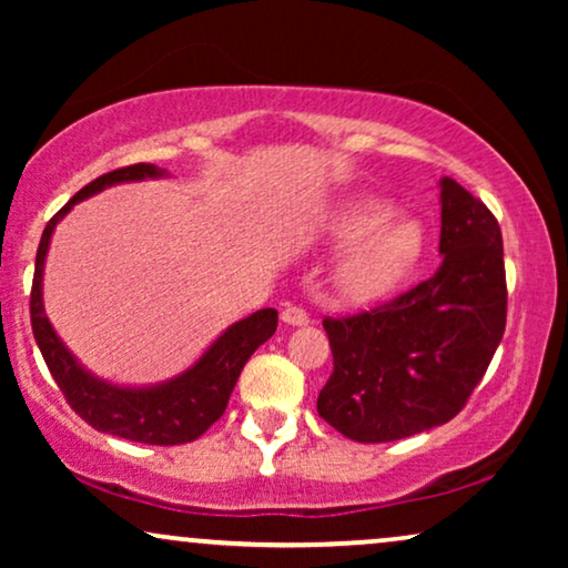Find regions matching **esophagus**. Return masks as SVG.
<instances>
[{
  "instance_id": "1",
  "label": "esophagus",
  "mask_w": 568,
  "mask_h": 568,
  "mask_svg": "<svg viewBox=\"0 0 568 568\" xmlns=\"http://www.w3.org/2000/svg\"><path fill=\"white\" fill-rule=\"evenodd\" d=\"M282 321H284L286 325H307V323H310V315H307L305 307H300V305H286V307L282 310Z\"/></svg>"
}]
</instances>
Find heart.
Listing matches in <instances>:
<instances>
[{"label": "heart", "mask_w": 568, "mask_h": 568, "mask_svg": "<svg viewBox=\"0 0 568 568\" xmlns=\"http://www.w3.org/2000/svg\"><path fill=\"white\" fill-rule=\"evenodd\" d=\"M385 201L364 199L341 209L331 222V237L354 245L336 271L338 290L348 300L364 302L390 292L414 268L424 232L410 220H393Z\"/></svg>", "instance_id": "1"}]
</instances>
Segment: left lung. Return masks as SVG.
<instances>
[{"instance_id": "8db88e82", "label": "left lung", "mask_w": 568, "mask_h": 568, "mask_svg": "<svg viewBox=\"0 0 568 568\" xmlns=\"http://www.w3.org/2000/svg\"><path fill=\"white\" fill-rule=\"evenodd\" d=\"M442 266L398 297L325 317L333 372L317 414L354 442L414 437L460 414L507 325V274L496 216L442 178Z\"/></svg>"}]
</instances>
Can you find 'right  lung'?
<instances>
[{
    "label": "right lung",
    "mask_w": 568,
    "mask_h": 568,
    "mask_svg": "<svg viewBox=\"0 0 568 568\" xmlns=\"http://www.w3.org/2000/svg\"><path fill=\"white\" fill-rule=\"evenodd\" d=\"M160 175H165V170L146 165V162L111 170V173L84 185L80 193H74L51 216L36 253L30 323H33L36 344L41 348L45 364H49L51 377L57 379L59 390L64 393L74 414L84 418L92 429L142 442V445H185V442L199 439L224 414L232 387H235L245 362L251 359L255 348L274 336L278 323L276 310H258L251 317H243V321L230 325L191 369H185L183 375L170 379V383L154 387H119L92 377L69 354V348L61 344L57 331L51 328L49 317H45L41 294L43 263L45 253H49L53 227H57L59 220H64L69 209L80 204L82 199L92 196V193L108 189V185Z\"/></svg>",
    "instance_id": "right-lung-1"
}]
</instances>
